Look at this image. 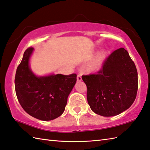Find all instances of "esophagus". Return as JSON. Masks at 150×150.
Returning a JSON list of instances; mask_svg holds the SVG:
<instances>
[{"label": "esophagus", "mask_w": 150, "mask_h": 150, "mask_svg": "<svg viewBox=\"0 0 150 150\" xmlns=\"http://www.w3.org/2000/svg\"><path fill=\"white\" fill-rule=\"evenodd\" d=\"M82 80V77H81V75L80 74H79L77 75V81H81Z\"/></svg>", "instance_id": "34e87169"}]
</instances>
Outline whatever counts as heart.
<instances>
[{"instance_id":"b5f03b06","label":"heart","mask_w":150,"mask_h":150,"mask_svg":"<svg viewBox=\"0 0 150 150\" xmlns=\"http://www.w3.org/2000/svg\"><path fill=\"white\" fill-rule=\"evenodd\" d=\"M103 55H100L99 56L98 58L95 59V60L93 61V62L91 64V68L92 69H97V68H98L100 66H101V64L103 62Z\"/></svg>"}]
</instances>
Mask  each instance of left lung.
I'll list each match as a JSON object with an SVG mask.
<instances>
[{
    "instance_id": "1",
    "label": "left lung",
    "mask_w": 150,
    "mask_h": 150,
    "mask_svg": "<svg viewBox=\"0 0 150 150\" xmlns=\"http://www.w3.org/2000/svg\"><path fill=\"white\" fill-rule=\"evenodd\" d=\"M87 86V101L95 113L117 115L129 109L138 91V73L128 52L120 48L103 62L96 74L83 75Z\"/></svg>"
}]
</instances>
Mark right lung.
Instances as JSON below:
<instances>
[{"instance_id":"1","label":"right lung","mask_w":150,"mask_h":150,"mask_svg":"<svg viewBox=\"0 0 150 150\" xmlns=\"http://www.w3.org/2000/svg\"><path fill=\"white\" fill-rule=\"evenodd\" d=\"M34 48L23 54L16 73L15 89L18 100L29 115L42 121H50L64 113L67 98L77 81V75H50L38 77L29 67Z\"/></svg>"}]
</instances>
